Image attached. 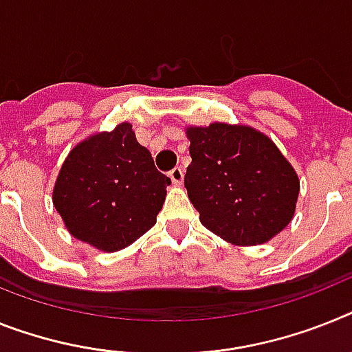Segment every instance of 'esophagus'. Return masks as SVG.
Here are the masks:
<instances>
[{
	"label": "esophagus",
	"mask_w": 352,
	"mask_h": 352,
	"mask_svg": "<svg viewBox=\"0 0 352 352\" xmlns=\"http://www.w3.org/2000/svg\"><path fill=\"white\" fill-rule=\"evenodd\" d=\"M170 179H171V182H173V184L181 186L182 181H184V170H182L181 166H175L173 170L170 171Z\"/></svg>",
	"instance_id": "esophagus-1"
}]
</instances>
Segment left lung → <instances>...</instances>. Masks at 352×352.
I'll return each mask as SVG.
<instances>
[{"label":"left lung","instance_id":"left-lung-1","mask_svg":"<svg viewBox=\"0 0 352 352\" xmlns=\"http://www.w3.org/2000/svg\"><path fill=\"white\" fill-rule=\"evenodd\" d=\"M184 186L206 229L232 245L272 240L294 218L299 177L274 141L245 125L186 129Z\"/></svg>","mask_w":352,"mask_h":352}]
</instances>
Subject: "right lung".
<instances>
[{"instance_id":"1","label":"right lung","mask_w":352,"mask_h":352,"mask_svg":"<svg viewBox=\"0 0 352 352\" xmlns=\"http://www.w3.org/2000/svg\"><path fill=\"white\" fill-rule=\"evenodd\" d=\"M170 184L131 123H120L71 150L53 188V206L76 240L116 252L155 226Z\"/></svg>"}]
</instances>
